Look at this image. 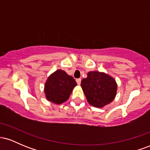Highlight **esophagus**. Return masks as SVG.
<instances>
[{
    "instance_id": "esophagus-1",
    "label": "esophagus",
    "mask_w": 150,
    "mask_h": 150,
    "mask_svg": "<svg viewBox=\"0 0 150 150\" xmlns=\"http://www.w3.org/2000/svg\"><path fill=\"white\" fill-rule=\"evenodd\" d=\"M76 82L77 83V85H80V83H81V79L80 78H78V79H76Z\"/></svg>"
}]
</instances>
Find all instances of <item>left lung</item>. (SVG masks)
I'll list each match as a JSON object with an SVG mask.
<instances>
[{"label": "left lung", "instance_id": "obj_1", "mask_svg": "<svg viewBox=\"0 0 150 150\" xmlns=\"http://www.w3.org/2000/svg\"><path fill=\"white\" fill-rule=\"evenodd\" d=\"M81 87L87 101L95 107H103L111 103L116 97V81L104 73L89 72L87 78L81 81Z\"/></svg>", "mask_w": 150, "mask_h": 150}]
</instances>
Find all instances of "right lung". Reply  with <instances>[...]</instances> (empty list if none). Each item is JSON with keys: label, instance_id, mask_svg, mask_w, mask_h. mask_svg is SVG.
Listing matches in <instances>:
<instances>
[{"label": "right lung", "instance_id": "right-lung-1", "mask_svg": "<svg viewBox=\"0 0 150 150\" xmlns=\"http://www.w3.org/2000/svg\"><path fill=\"white\" fill-rule=\"evenodd\" d=\"M76 85L73 77L63 70H56L46 80L44 88L46 99L54 104L63 103L68 100Z\"/></svg>", "mask_w": 150, "mask_h": 150}]
</instances>
